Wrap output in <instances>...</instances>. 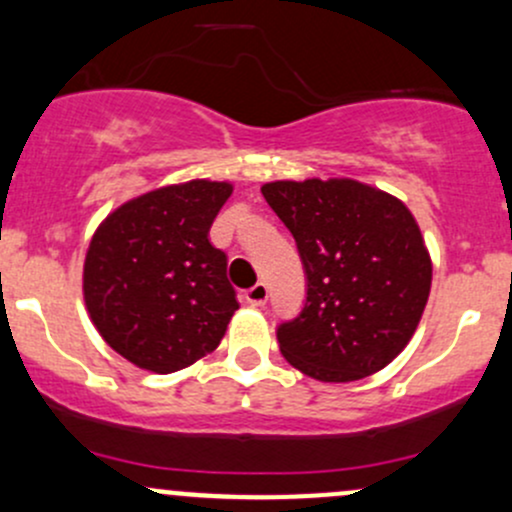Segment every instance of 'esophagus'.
<instances>
[{
  "instance_id": "obj_1",
  "label": "esophagus",
  "mask_w": 512,
  "mask_h": 512,
  "mask_svg": "<svg viewBox=\"0 0 512 512\" xmlns=\"http://www.w3.org/2000/svg\"><path fill=\"white\" fill-rule=\"evenodd\" d=\"M266 300H268V285L266 283H256L254 288L246 290V302H249V305L261 307V305H266Z\"/></svg>"
}]
</instances>
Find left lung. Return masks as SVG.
Returning a JSON list of instances; mask_svg holds the SVG:
<instances>
[{"mask_svg": "<svg viewBox=\"0 0 512 512\" xmlns=\"http://www.w3.org/2000/svg\"><path fill=\"white\" fill-rule=\"evenodd\" d=\"M298 241L307 273L300 317L280 324V354L322 383L386 368L408 346L432 288V258L403 200L354 178L261 188Z\"/></svg>", "mask_w": 512, "mask_h": 512, "instance_id": "1", "label": "left lung"}]
</instances>
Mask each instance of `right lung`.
Wrapping results in <instances>:
<instances>
[{"mask_svg":"<svg viewBox=\"0 0 512 512\" xmlns=\"http://www.w3.org/2000/svg\"><path fill=\"white\" fill-rule=\"evenodd\" d=\"M234 185L192 178L136 195L102 219L82 263L100 337L129 364L175 373L222 342L239 300L210 227Z\"/></svg>","mask_w":512,"mask_h":512,"instance_id":"obj_1","label":"right lung"}]
</instances>
